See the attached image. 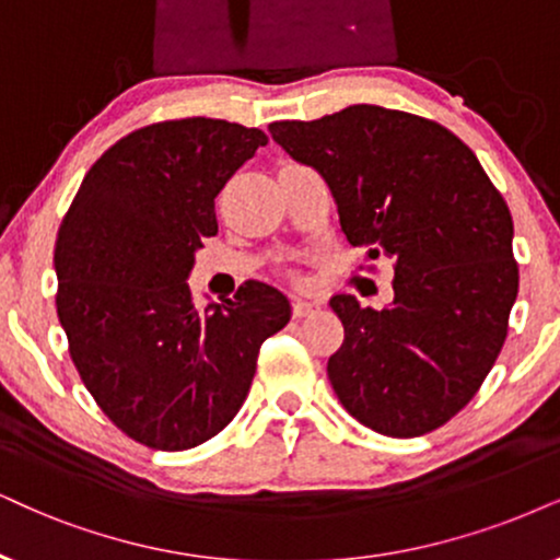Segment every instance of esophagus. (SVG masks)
<instances>
[{"label": "esophagus", "instance_id": "obj_1", "mask_svg": "<svg viewBox=\"0 0 560 560\" xmlns=\"http://www.w3.org/2000/svg\"><path fill=\"white\" fill-rule=\"evenodd\" d=\"M315 310H320V302L317 300H302V296H294V302H292L294 317H307V315H313Z\"/></svg>", "mask_w": 560, "mask_h": 560}]
</instances>
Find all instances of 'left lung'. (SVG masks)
<instances>
[{
    "mask_svg": "<svg viewBox=\"0 0 560 560\" xmlns=\"http://www.w3.org/2000/svg\"><path fill=\"white\" fill-rule=\"evenodd\" d=\"M268 131L323 175L346 240L395 268L390 307L330 300L343 323L332 390L377 434H429L468 406L506 341L520 289L506 201L468 144L413 113L349 105Z\"/></svg>",
    "mask_w": 560,
    "mask_h": 560,
    "instance_id": "obj_1",
    "label": "left lung"
}]
</instances>
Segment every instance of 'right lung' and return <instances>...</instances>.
<instances>
[{"label":"right lung","instance_id":"obj_1","mask_svg":"<svg viewBox=\"0 0 560 560\" xmlns=\"http://www.w3.org/2000/svg\"><path fill=\"white\" fill-rule=\"evenodd\" d=\"M266 144L219 118L144 126L88 170L59 228L56 313L72 362L103 413L152 450L198 447L228 427L260 343L292 317L264 281L203 310L186 284L219 230L217 194Z\"/></svg>","mask_w":560,"mask_h":560}]
</instances>
